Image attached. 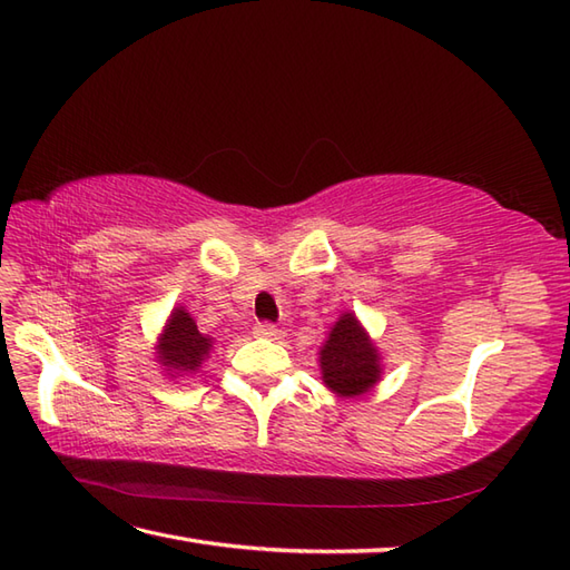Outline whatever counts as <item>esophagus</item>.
<instances>
[{"instance_id": "1", "label": "esophagus", "mask_w": 570, "mask_h": 570, "mask_svg": "<svg viewBox=\"0 0 570 570\" xmlns=\"http://www.w3.org/2000/svg\"><path fill=\"white\" fill-rule=\"evenodd\" d=\"M255 335L257 337H264V340H282L284 337V330H279L272 323H262L255 327Z\"/></svg>"}]
</instances>
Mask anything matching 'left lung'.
<instances>
[{
	"mask_svg": "<svg viewBox=\"0 0 570 570\" xmlns=\"http://www.w3.org/2000/svg\"><path fill=\"white\" fill-rule=\"evenodd\" d=\"M321 379L340 399H360L383 376V356L376 342L352 311L342 313L327 330L321 347Z\"/></svg>",
	"mask_w": 570,
	"mask_h": 570,
	"instance_id": "1",
	"label": "left lung"
}]
</instances>
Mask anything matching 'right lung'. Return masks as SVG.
Returning a JSON list of instances; mask_svg holds the SVG:
<instances>
[{
	"label": "right lung",
	"instance_id": "obj_1",
	"mask_svg": "<svg viewBox=\"0 0 570 570\" xmlns=\"http://www.w3.org/2000/svg\"><path fill=\"white\" fill-rule=\"evenodd\" d=\"M216 340L198 333L196 321L184 306H175L155 345V362L169 379L194 376L210 356Z\"/></svg>",
	"mask_w": 570,
	"mask_h": 570
}]
</instances>
